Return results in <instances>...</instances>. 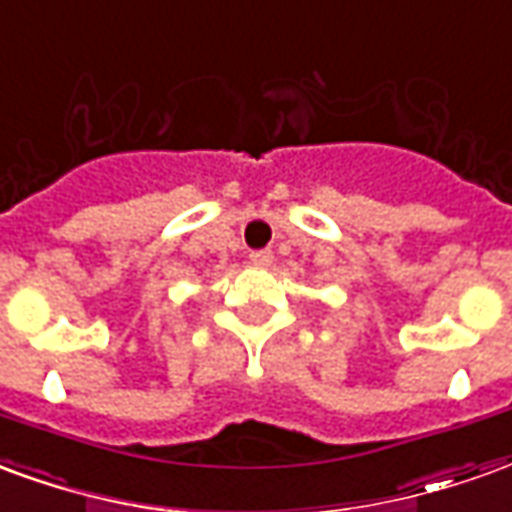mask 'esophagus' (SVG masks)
<instances>
[{"mask_svg": "<svg viewBox=\"0 0 512 512\" xmlns=\"http://www.w3.org/2000/svg\"><path fill=\"white\" fill-rule=\"evenodd\" d=\"M271 252H268V249H257V252H249V263H252V266H257V268H263V266H268V263H271Z\"/></svg>", "mask_w": 512, "mask_h": 512, "instance_id": "obj_1", "label": "esophagus"}]
</instances>
